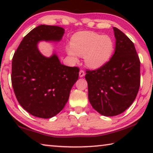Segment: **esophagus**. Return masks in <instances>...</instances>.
<instances>
[{"instance_id":"1","label":"esophagus","mask_w":153,"mask_h":153,"mask_svg":"<svg viewBox=\"0 0 153 153\" xmlns=\"http://www.w3.org/2000/svg\"><path fill=\"white\" fill-rule=\"evenodd\" d=\"M85 75V72L84 70H80L79 72V76L80 77H82L83 76H84Z\"/></svg>"}]
</instances>
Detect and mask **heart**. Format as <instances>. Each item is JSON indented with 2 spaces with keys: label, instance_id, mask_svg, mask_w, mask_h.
Listing matches in <instances>:
<instances>
[{
  "label": "heart",
  "instance_id": "b5f03b06",
  "mask_svg": "<svg viewBox=\"0 0 153 153\" xmlns=\"http://www.w3.org/2000/svg\"><path fill=\"white\" fill-rule=\"evenodd\" d=\"M71 46H66V51L75 62L78 55L84 56L85 63L92 69H98L109 61L114 51V43L108 36L90 32H80L74 35Z\"/></svg>",
  "mask_w": 153,
  "mask_h": 153
}]
</instances>
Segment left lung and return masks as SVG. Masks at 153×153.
Masks as SVG:
<instances>
[{"instance_id": "obj_1", "label": "left lung", "mask_w": 153, "mask_h": 153, "mask_svg": "<svg viewBox=\"0 0 153 153\" xmlns=\"http://www.w3.org/2000/svg\"><path fill=\"white\" fill-rule=\"evenodd\" d=\"M115 53L107 63L95 70H86L88 99L102 115L115 116L129 107L140 84V61L135 46L125 33L113 27Z\"/></svg>"}]
</instances>
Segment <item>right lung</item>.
Wrapping results in <instances>:
<instances>
[{"mask_svg": "<svg viewBox=\"0 0 153 153\" xmlns=\"http://www.w3.org/2000/svg\"><path fill=\"white\" fill-rule=\"evenodd\" d=\"M65 30L40 25L25 36L12 60L11 82L20 105L35 117L48 119L64 108L79 69L60 63L56 54L46 57L37 45L40 41L58 42Z\"/></svg>", "mask_w": 153, "mask_h": 153, "instance_id": "1", "label": "right lung"}]
</instances>
